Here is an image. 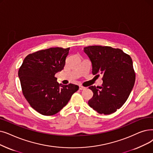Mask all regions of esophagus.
I'll return each mask as SVG.
<instances>
[{"label":"esophagus","mask_w":153,"mask_h":153,"mask_svg":"<svg viewBox=\"0 0 153 153\" xmlns=\"http://www.w3.org/2000/svg\"><path fill=\"white\" fill-rule=\"evenodd\" d=\"M79 89H80V90H84V89H85V88L83 87V86H82V85H80V86H79Z\"/></svg>","instance_id":"1"}]
</instances>
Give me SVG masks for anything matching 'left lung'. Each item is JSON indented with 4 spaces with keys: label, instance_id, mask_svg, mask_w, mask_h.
Segmentation results:
<instances>
[{
    "label": "left lung",
    "instance_id": "left-lung-1",
    "mask_svg": "<svg viewBox=\"0 0 153 153\" xmlns=\"http://www.w3.org/2000/svg\"><path fill=\"white\" fill-rule=\"evenodd\" d=\"M92 63L93 75L103 76L99 89L90 86L93 96L88 102L99 114H110L121 108L134 87L136 75L131 57L121 49L92 45L84 48Z\"/></svg>",
    "mask_w": 153,
    "mask_h": 153
}]
</instances>
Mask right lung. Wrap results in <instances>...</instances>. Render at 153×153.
Instances as JSON below:
<instances>
[{"label":"right lung","mask_w":153,"mask_h":153,"mask_svg":"<svg viewBox=\"0 0 153 153\" xmlns=\"http://www.w3.org/2000/svg\"><path fill=\"white\" fill-rule=\"evenodd\" d=\"M70 48H52L25 57L18 72L22 93L31 107L44 116L60 111L79 89L73 84L57 82L55 74L61 71Z\"/></svg>","instance_id":"obj_1"}]
</instances>
